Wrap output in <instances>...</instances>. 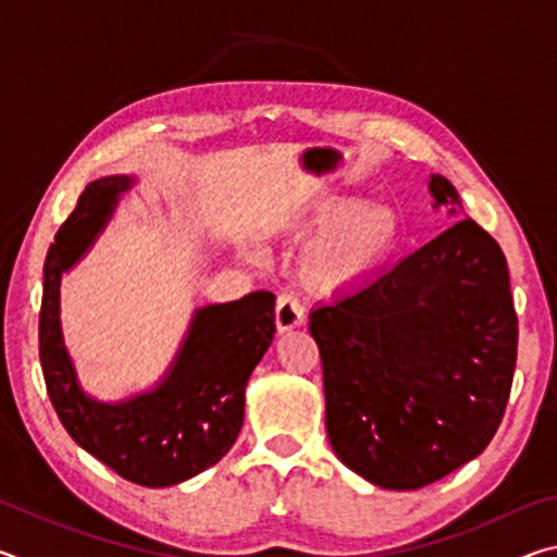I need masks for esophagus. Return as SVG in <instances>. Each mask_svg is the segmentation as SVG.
I'll list each match as a JSON object with an SVG mask.
<instances>
[{
  "instance_id": "34e87169",
  "label": "esophagus",
  "mask_w": 557,
  "mask_h": 557,
  "mask_svg": "<svg viewBox=\"0 0 557 557\" xmlns=\"http://www.w3.org/2000/svg\"><path fill=\"white\" fill-rule=\"evenodd\" d=\"M301 322H305V307H301V301L292 292H282L275 305L277 332H289V329L299 326Z\"/></svg>"
}]
</instances>
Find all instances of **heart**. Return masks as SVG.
I'll return each instance as SVG.
<instances>
[{
  "label": "heart",
  "mask_w": 557,
  "mask_h": 557,
  "mask_svg": "<svg viewBox=\"0 0 557 557\" xmlns=\"http://www.w3.org/2000/svg\"><path fill=\"white\" fill-rule=\"evenodd\" d=\"M295 238L317 235L301 256V275L317 289L354 285L383 268L403 243V221L391 206L332 194L297 211L287 223Z\"/></svg>",
  "instance_id": "1"
}]
</instances>
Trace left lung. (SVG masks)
<instances>
[{"mask_svg": "<svg viewBox=\"0 0 557 557\" xmlns=\"http://www.w3.org/2000/svg\"><path fill=\"white\" fill-rule=\"evenodd\" d=\"M430 194L435 209L459 203L440 174ZM309 332L322 356L329 442L375 486L437 482L482 455L502 425L518 319L504 252L471 219L319 305Z\"/></svg>", "mask_w": 557, "mask_h": 557, "instance_id": "obj_1", "label": "left lung"}]
</instances>
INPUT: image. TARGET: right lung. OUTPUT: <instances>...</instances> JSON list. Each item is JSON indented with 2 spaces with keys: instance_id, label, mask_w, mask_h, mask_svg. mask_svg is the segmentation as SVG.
<instances>
[{
  "instance_id": "1",
  "label": "right lung",
  "mask_w": 557,
  "mask_h": 557,
  "mask_svg": "<svg viewBox=\"0 0 557 557\" xmlns=\"http://www.w3.org/2000/svg\"><path fill=\"white\" fill-rule=\"evenodd\" d=\"M135 176H106L86 186L55 233L44 265L39 356L49 398L69 435L132 484L174 486L221 461L243 428L245 385L275 334V295L250 292L194 312L182 348L162 383L120 403L83 393L63 346L61 275L106 228Z\"/></svg>"
}]
</instances>
